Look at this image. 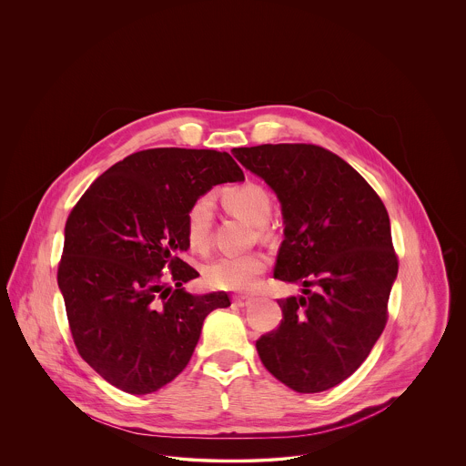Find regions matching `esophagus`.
Returning <instances> with one entry per match:
<instances>
[{
	"instance_id": "1",
	"label": "esophagus",
	"mask_w": 466,
	"mask_h": 466,
	"mask_svg": "<svg viewBox=\"0 0 466 466\" xmlns=\"http://www.w3.org/2000/svg\"><path fill=\"white\" fill-rule=\"evenodd\" d=\"M252 302H254V299H252V297H248V295L234 297V306H238V308H248Z\"/></svg>"
}]
</instances>
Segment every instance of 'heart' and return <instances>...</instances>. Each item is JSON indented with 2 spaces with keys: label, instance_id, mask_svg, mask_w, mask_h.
<instances>
[{
  "label": "heart",
  "instance_id": "obj_1",
  "mask_svg": "<svg viewBox=\"0 0 466 466\" xmlns=\"http://www.w3.org/2000/svg\"><path fill=\"white\" fill-rule=\"evenodd\" d=\"M221 202L228 212L252 223L264 225L271 212V200L266 189L258 184H243L227 189ZM212 228V204L202 197L191 204L186 214V234L189 245L204 252L210 245ZM268 258L264 254H247L236 258H219L206 268V280L214 289L223 291H248L256 286L258 275L266 269Z\"/></svg>",
  "mask_w": 466,
  "mask_h": 466
}]
</instances>
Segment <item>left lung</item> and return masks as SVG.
<instances>
[{
    "instance_id": "1",
    "label": "left lung",
    "mask_w": 466,
    "mask_h": 466,
    "mask_svg": "<svg viewBox=\"0 0 466 466\" xmlns=\"http://www.w3.org/2000/svg\"><path fill=\"white\" fill-rule=\"evenodd\" d=\"M277 195L284 216L275 279L302 286L279 300L280 325L256 343L266 370L299 393L350 377L388 321L399 258L379 195L341 157L316 145L234 148Z\"/></svg>"
}]
</instances>
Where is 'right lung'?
<instances>
[{
	"label": "right lung",
	"mask_w": 466,
	"mask_h": 466,
	"mask_svg": "<svg viewBox=\"0 0 466 466\" xmlns=\"http://www.w3.org/2000/svg\"><path fill=\"white\" fill-rule=\"evenodd\" d=\"M245 180L227 152L152 148L116 162L66 221L56 280L75 347L106 382L154 393L191 360L227 293L195 297L186 214L216 184ZM169 268V274L163 269Z\"/></svg>",
	"instance_id": "1"
}]
</instances>
